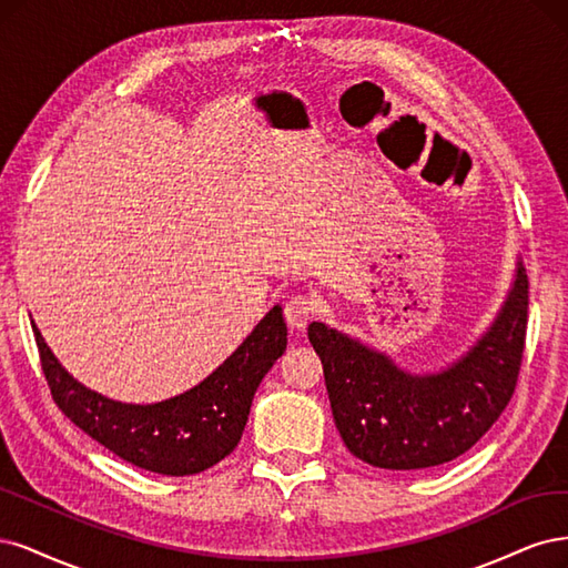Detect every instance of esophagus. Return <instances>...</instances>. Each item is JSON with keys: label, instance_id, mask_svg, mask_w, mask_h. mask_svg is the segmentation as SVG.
Masks as SVG:
<instances>
[{"label": "esophagus", "instance_id": "1", "mask_svg": "<svg viewBox=\"0 0 568 568\" xmlns=\"http://www.w3.org/2000/svg\"><path fill=\"white\" fill-rule=\"evenodd\" d=\"M283 314H285L287 325L304 327L311 318L318 314V302L314 297H308V295H302V292H297V295H292L285 302Z\"/></svg>", "mask_w": 568, "mask_h": 568}]
</instances>
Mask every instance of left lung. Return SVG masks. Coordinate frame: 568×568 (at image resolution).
<instances>
[{
    "label": "left lung",
    "instance_id": "obj_1",
    "mask_svg": "<svg viewBox=\"0 0 568 568\" xmlns=\"http://www.w3.org/2000/svg\"><path fill=\"white\" fill-rule=\"evenodd\" d=\"M528 323V278L515 287L488 335L453 368L413 377L361 342L323 323L308 342L344 446L382 469H425L455 460L493 427L517 389Z\"/></svg>",
    "mask_w": 568,
    "mask_h": 568
}]
</instances>
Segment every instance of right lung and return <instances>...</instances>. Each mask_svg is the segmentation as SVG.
<instances>
[{
    "instance_id": "obj_1",
    "label": "right lung",
    "mask_w": 568,
    "mask_h": 568,
    "mask_svg": "<svg viewBox=\"0 0 568 568\" xmlns=\"http://www.w3.org/2000/svg\"><path fill=\"white\" fill-rule=\"evenodd\" d=\"M32 333L53 404L70 423L122 460L168 477L205 471L237 446L254 392L287 344L283 311L273 306L197 387L155 406H126L84 389L53 358L38 325Z\"/></svg>"
}]
</instances>
